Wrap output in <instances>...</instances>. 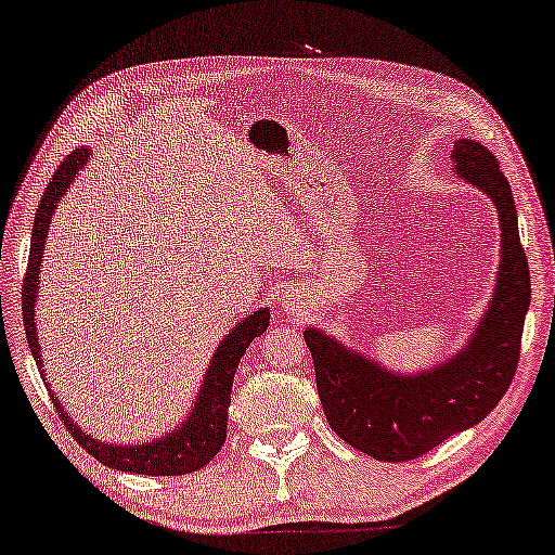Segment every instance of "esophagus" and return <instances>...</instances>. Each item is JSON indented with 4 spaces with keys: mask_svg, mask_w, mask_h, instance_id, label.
<instances>
[{
    "mask_svg": "<svg viewBox=\"0 0 555 555\" xmlns=\"http://www.w3.org/2000/svg\"><path fill=\"white\" fill-rule=\"evenodd\" d=\"M284 304H286V301H284Z\"/></svg>",
    "mask_w": 555,
    "mask_h": 555,
    "instance_id": "1",
    "label": "esophagus"
}]
</instances>
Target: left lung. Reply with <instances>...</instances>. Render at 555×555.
Listing matches in <instances>:
<instances>
[{"label":"left lung","instance_id":"left-lung-1","mask_svg":"<svg viewBox=\"0 0 555 555\" xmlns=\"http://www.w3.org/2000/svg\"><path fill=\"white\" fill-rule=\"evenodd\" d=\"M451 156L459 177L489 194L501 221L495 294L466 349L431 371L401 376L317 328L304 331L328 426L378 461L418 459L476 426L499 406L518 369L531 274L514 194L495 156L474 139H459Z\"/></svg>","mask_w":555,"mask_h":555}]
</instances>
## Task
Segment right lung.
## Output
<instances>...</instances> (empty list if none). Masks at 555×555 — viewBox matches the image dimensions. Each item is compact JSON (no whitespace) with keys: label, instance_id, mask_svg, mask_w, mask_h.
I'll return each mask as SVG.
<instances>
[{"label":"right lung","instance_id":"add662e5","mask_svg":"<svg viewBox=\"0 0 555 555\" xmlns=\"http://www.w3.org/2000/svg\"><path fill=\"white\" fill-rule=\"evenodd\" d=\"M89 156V149H77L60 164L54 171L52 181L44 189L41 196L35 229H31V249H29V263L27 274H24L22 284V317H24V331H27V344L35 357L39 374L44 376V366H41L39 353V338H37V324H35V304H37V281H39V267L44 261V242L49 234V221L60 198L74 181V177L85 169ZM269 326V309L254 311L251 317L244 319V324L234 326V331L219 344L217 353L211 357V366L206 371L204 384L198 388V396L194 401V409L189 411V418L173 428L159 441H146L134 446H117V443H102L99 438L89 434L64 413L60 399L52 396L54 409L60 411L62 424L66 431L74 436L81 449L104 463V466L129 470V474H144V476H181L192 474V470L202 468L217 456L221 446L227 441V418H229V403H231V386H234V374L238 369V361L249 349V344L256 336H261Z\"/></svg>","mask_w":555,"mask_h":555}]
</instances>
